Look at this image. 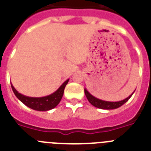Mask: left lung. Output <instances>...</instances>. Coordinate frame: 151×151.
I'll return each mask as SVG.
<instances>
[{
    "label": "left lung",
    "instance_id": "obj_1",
    "mask_svg": "<svg viewBox=\"0 0 151 151\" xmlns=\"http://www.w3.org/2000/svg\"><path fill=\"white\" fill-rule=\"evenodd\" d=\"M134 91H135V90H134ZM134 91L129 96H128L127 98L123 99V100L117 101V102H110V101H105L103 100V99H98V98L95 97V96H93L92 94H90L88 92V90H86V88L84 89L85 95H86V98H87V99H88V101L90 102V104L93 105V106L96 107V108L107 110L115 109H117L119 108V107L122 106L123 104H124L128 99L132 97V96L133 95Z\"/></svg>",
    "mask_w": 151,
    "mask_h": 151
}]
</instances>
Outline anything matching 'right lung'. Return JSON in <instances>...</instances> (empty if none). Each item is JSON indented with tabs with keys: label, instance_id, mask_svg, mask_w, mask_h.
Masks as SVG:
<instances>
[{
	"label": "right lung",
	"instance_id": "add662e5",
	"mask_svg": "<svg viewBox=\"0 0 151 151\" xmlns=\"http://www.w3.org/2000/svg\"><path fill=\"white\" fill-rule=\"evenodd\" d=\"M69 79L65 81L60 87L53 93L50 95L42 96V97H30L27 96L23 95L14 88V86L11 83V87L14 91V94L19 100H20L23 104H25L29 108L32 109L36 110V111H48L55 107H56L60 103L61 98L64 94L65 86L68 84Z\"/></svg>",
	"mask_w": 151,
	"mask_h": 151
}]
</instances>
